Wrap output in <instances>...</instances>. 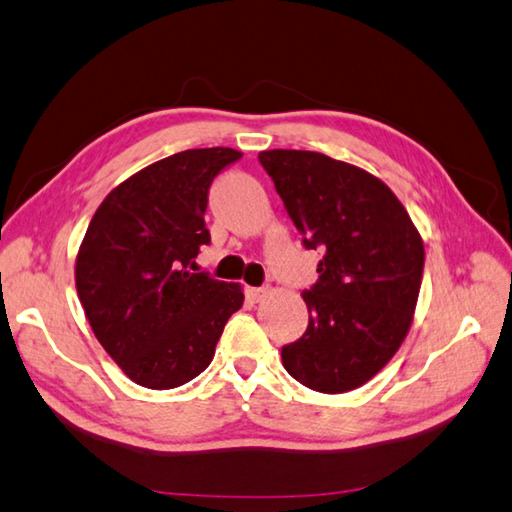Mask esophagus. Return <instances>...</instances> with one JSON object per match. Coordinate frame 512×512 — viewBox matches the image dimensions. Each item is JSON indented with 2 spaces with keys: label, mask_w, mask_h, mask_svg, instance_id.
<instances>
[{
  "label": "esophagus",
  "mask_w": 512,
  "mask_h": 512,
  "mask_svg": "<svg viewBox=\"0 0 512 512\" xmlns=\"http://www.w3.org/2000/svg\"><path fill=\"white\" fill-rule=\"evenodd\" d=\"M246 297L255 304L264 302V299L268 297V288H253V286H250V288H246Z\"/></svg>",
  "instance_id": "obj_1"
}]
</instances>
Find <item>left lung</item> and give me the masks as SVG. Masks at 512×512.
<instances>
[{
    "mask_svg": "<svg viewBox=\"0 0 512 512\" xmlns=\"http://www.w3.org/2000/svg\"><path fill=\"white\" fill-rule=\"evenodd\" d=\"M306 248H322L302 293L308 328L282 348L284 368L326 395L364 386L402 346L424 275V239L382 179L313 150H262Z\"/></svg>",
    "mask_w": 512,
    "mask_h": 512,
    "instance_id": "obj_1",
    "label": "left lung"
}]
</instances>
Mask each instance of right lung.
Segmentation results:
<instances>
[{
    "label": "right lung",
    "mask_w": 512,
    "mask_h": 512,
    "mask_svg": "<svg viewBox=\"0 0 512 512\" xmlns=\"http://www.w3.org/2000/svg\"><path fill=\"white\" fill-rule=\"evenodd\" d=\"M235 148L159 159L115 186L90 219L75 259L79 302L97 342L135 384L177 388L213 362L242 284L193 273L208 188Z\"/></svg>",
    "instance_id": "obj_1"
}]
</instances>
